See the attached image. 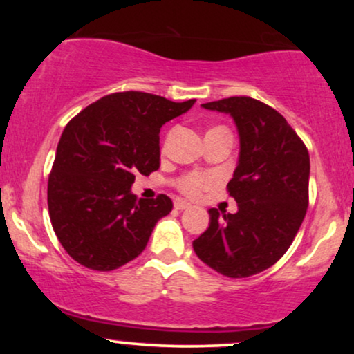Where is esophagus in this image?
<instances>
[{
    "label": "esophagus",
    "mask_w": 354,
    "mask_h": 354,
    "mask_svg": "<svg viewBox=\"0 0 354 354\" xmlns=\"http://www.w3.org/2000/svg\"><path fill=\"white\" fill-rule=\"evenodd\" d=\"M189 206H191V203L185 201V200H180V198H178V200H174V208H176V209H180V211L188 209Z\"/></svg>",
    "instance_id": "esophagus-1"
}]
</instances>
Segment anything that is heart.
I'll return each mask as SVG.
<instances>
[{
	"mask_svg": "<svg viewBox=\"0 0 354 354\" xmlns=\"http://www.w3.org/2000/svg\"><path fill=\"white\" fill-rule=\"evenodd\" d=\"M213 181L214 178L211 176V174L189 173L178 181V188H180L185 194H188V196H196L203 188L209 186Z\"/></svg>",
	"mask_w": 354,
	"mask_h": 354,
	"instance_id": "1",
	"label": "heart"
}]
</instances>
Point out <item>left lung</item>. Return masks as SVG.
Masks as SVG:
<instances>
[{
	"label": "left lung",
	"mask_w": 354,
	"mask_h": 354,
	"mask_svg": "<svg viewBox=\"0 0 354 354\" xmlns=\"http://www.w3.org/2000/svg\"><path fill=\"white\" fill-rule=\"evenodd\" d=\"M233 118L239 158L228 191L234 214L209 209V226L193 241L203 263L228 278H248L286 253L308 208L310 154L288 121L261 101L231 96L201 104Z\"/></svg>",
	"instance_id": "obj_1"
}]
</instances>
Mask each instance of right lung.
Wrapping results in <instances>:
<instances>
[{"label":"right lung","mask_w":354,"mask_h":354,"mask_svg":"<svg viewBox=\"0 0 354 354\" xmlns=\"http://www.w3.org/2000/svg\"><path fill=\"white\" fill-rule=\"evenodd\" d=\"M194 101L113 93L66 124L48 180V211L61 246L75 261L113 271L141 254L173 201L166 194L138 200L131 193L135 174L148 176L160 168L161 126Z\"/></svg>","instance_id":"right-lung-1"}]
</instances>
